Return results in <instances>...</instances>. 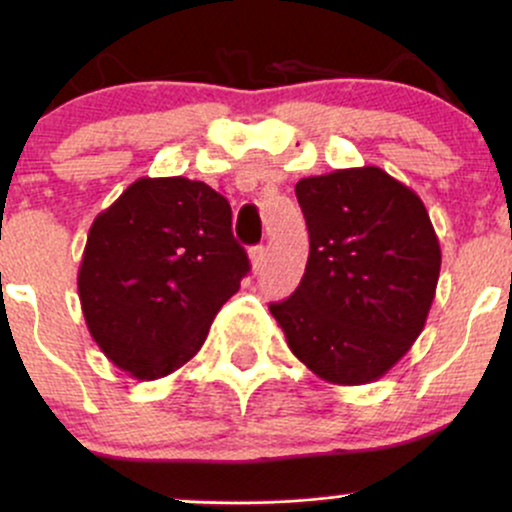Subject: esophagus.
<instances>
[{
  "label": "esophagus",
  "mask_w": 512,
  "mask_h": 512,
  "mask_svg": "<svg viewBox=\"0 0 512 512\" xmlns=\"http://www.w3.org/2000/svg\"><path fill=\"white\" fill-rule=\"evenodd\" d=\"M250 262H252V272L260 274L264 267H267V248L264 245H257V248L250 250Z\"/></svg>",
  "instance_id": "esophagus-1"
}]
</instances>
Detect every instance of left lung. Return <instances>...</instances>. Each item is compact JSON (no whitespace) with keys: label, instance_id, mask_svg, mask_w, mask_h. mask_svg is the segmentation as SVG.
Here are the masks:
<instances>
[{"label":"left lung","instance_id":"8db88e82","mask_svg":"<svg viewBox=\"0 0 512 512\" xmlns=\"http://www.w3.org/2000/svg\"><path fill=\"white\" fill-rule=\"evenodd\" d=\"M310 255L298 289L269 310L317 378H383L426 325L440 245L416 192L385 170L346 168L296 185Z\"/></svg>","mask_w":512,"mask_h":512}]
</instances>
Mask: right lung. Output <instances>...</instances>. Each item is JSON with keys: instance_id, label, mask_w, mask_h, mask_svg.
Wrapping results in <instances>:
<instances>
[{"instance_id": "1", "label": "right lung", "mask_w": 512, "mask_h": 512, "mask_svg": "<svg viewBox=\"0 0 512 512\" xmlns=\"http://www.w3.org/2000/svg\"><path fill=\"white\" fill-rule=\"evenodd\" d=\"M248 272L226 197L180 175L139 178L88 231L81 310L117 368L156 380L202 349Z\"/></svg>"}]
</instances>
